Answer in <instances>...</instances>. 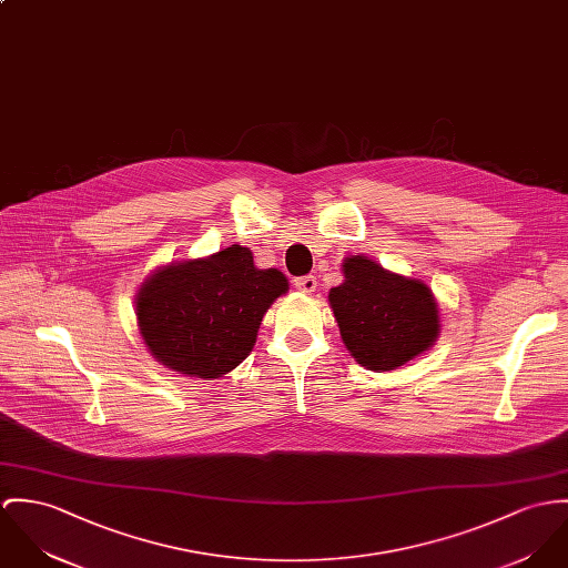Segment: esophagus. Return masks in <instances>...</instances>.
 I'll return each mask as SVG.
<instances>
[{"label":"esophagus","instance_id":"34e87169","mask_svg":"<svg viewBox=\"0 0 568 568\" xmlns=\"http://www.w3.org/2000/svg\"><path fill=\"white\" fill-rule=\"evenodd\" d=\"M293 284H295V288H297V291H302V293H306V295H312V293L316 291V277H314V275L297 277Z\"/></svg>","mask_w":568,"mask_h":568}]
</instances>
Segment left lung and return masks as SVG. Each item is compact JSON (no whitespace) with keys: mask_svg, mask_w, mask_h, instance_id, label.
Returning <instances> with one entry per match:
<instances>
[{"mask_svg":"<svg viewBox=\"0 0 568 568\" xmlns=\"http://www.w3.org/2000/svg\"><path fill=\"white\" fill-rule=\"evenodd\" d=\"M343 275L327 300L345 347L364 368L393 371L434 345L440 314L427 284L366 256L345 258Z\"/></svg>","mask_w":568,"mask_h":568,"instance_id":"obj_1","label":"left lung"}]
</instances>
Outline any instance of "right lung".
<instances>
[{
  "label": "right lung",
  "mask_w": 568,
  "mask_h": 568,
  "mask_svg": "<svg viewBox=\"0 0 568 568\" xmlns=\"http://www.w3.org/2000/svg\"><path fill=\"white\" fill-rule=\"evenodd\" d=\"M286 291L282 271L258 268L252 250L230 245L152 273L136 293L139 329L166 368L216 379L250 356L264 312Z\"/></svg>",
  "instance_id": "1"
}]
</instances>
